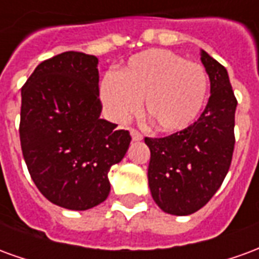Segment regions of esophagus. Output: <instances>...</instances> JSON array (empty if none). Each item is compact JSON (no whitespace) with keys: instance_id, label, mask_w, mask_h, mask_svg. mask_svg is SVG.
<instances>
[{"instance_id":"esophagus-1","label":"esophagus","mask_w":259,"mask_h":259,"mask_svg":"<svg viewBox=\"0 0 259 259\" xmlns=\"http://www.w3.org/2000/svg\"><path fill=\"white\" fill-rule=\"evenodd\" d=\"M130 133H131V137H133L134 141H141V139L144 138L142 134L139 133L138 130H135V128H130Z\"/></svg>"}]
</instances>
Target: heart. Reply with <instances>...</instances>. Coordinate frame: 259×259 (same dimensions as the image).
<instances>
[{
    "label": "heart",
    "instance_id": "b5f03b06",
    "mask_svg": "<svg viewBox=\"0 0 259 259\" xmlns=\"http://www.w3.org/2000/svg\"><path fill=\"white\" fill-rule=\"evenodd\" d=\"M209 91L206 69L188 62L173 51H144L134 56L120 71L102 83V99L118 120H126L139 110L150 124L163 133L187 130L201 114Z\"/></svg>",
    "mask_w": 259,
    "mask_h": 259
}]
</instances>
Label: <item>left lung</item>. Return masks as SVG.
<instances>
[{
	"instance_id": "1",
	"label": "left lung",
	"mask_w": 259,
	"mask_h": 259,
	"mask_svg": "<svg viewBox=\"0 0 259 259\" xmlns=\"http://www.w3.org/2000/svg\"><path fill=\"white\" fill-rule=\"evenodd\" d=\"M210 80L208 104L191 126L164 138L145 137L152 198L166 213L185 216L205 206L226 177L234 150L237 99L226 68L201 53Z\"/></svg>"
}]
</instances>
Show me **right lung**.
Instances as JSON below:
<instances>
[{
    "label": "right lung",
    "mask_w": 259,
    "mask_h": 259,
    "mask_svg": "<svg viewBox=\"0 0 259 259\" xmlns=\"http://www.w3.org/2000/svg\"><path fill=\"white\" fill-rule=\"evenodd\" d=\"M97 58L65 51L40 62L22 86L19 137L27 170L50 202L86 210L109 197V170L131 135L100 118Z\"/></svg>",
    "instance_id": "right-lung-1"
}]
</instances>
